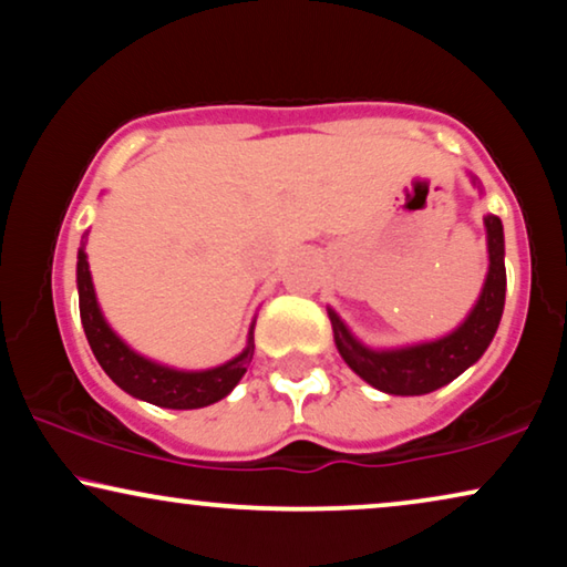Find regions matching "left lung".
<instances>
[{"mask_svg":"<svg viewBox=\"0 0 567 567\" xmlns=\"http://www.w3.org/2000/svg\"><path fill=\"white\" fill-rule=\"evenodd\" d=\"M485 228L489 254L485 288L462 327L451 334L433 342L399 347V350H371L358 342L344 321L329 308L337 350L362 381L386 394L420 396L446 386L485 354L505 306V240L501 217L487 215Z\"/></svg>","mask_w":567,"mask_h":567,"instance_id":"left-lung-1","label":"left lung"}]
</instances>
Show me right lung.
I'll return each instance as SVG.
<instances>
[{"instance_id":"right-lung-1","label":"right lung","mask_w":567,"mask_h":567,"mask_svg":"<svg viewBox=\"0 0 567 567\" xmlns=\"http://www.w3.org/2000/svg\"><path fill=\"white\" fill-rule=\"evenodd\" d=\"M78 292H80V319L95 360L101 362L105 375L124 389L126 394L142 399L155 406L168 410H199V406L220 402L228 396L236 383L244 379L254 360V323L248 331L246 350L225 362V365L209 368V371H176V368L161 365L142 358L116 337L105 323L101 308H97L93 277H90L85 240L78 251Z\"/></svg>"}]
</instances>
